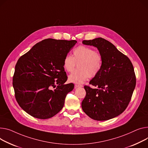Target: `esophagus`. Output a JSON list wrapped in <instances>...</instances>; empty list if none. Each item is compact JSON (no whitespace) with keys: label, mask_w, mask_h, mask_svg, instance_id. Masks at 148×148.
I'll use <instances>...</instances> for the list:
<instances>
[{"label":"esophagus","mask_w":148,"mask_h":148,"mask_svg":"<svg viewBox=\"0 0 148 148\" xmlns=\"http://www.w3.org/2000/svg\"><path fill=\"white\" fill-rule=\"evenodd\" d=\"M83 87V86L80 84H75V88H77V87Z\"/></svg>","instance_id":"34e87169"}]
</instances>
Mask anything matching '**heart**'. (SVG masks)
Returning <instances> with one entry per match:
<instances>
[{"instance_id":"obj_1","label":"heart","mask_w":148,"mask_h":148,"mask_svg":"<svg viewBox=\"0 0 148 148\" xmlns=\"http://www.w3.org/2000/svg\"><path fill=\"white\" fill-rule=\"evenodd\" d=\"M78 64V70L75 71L68 77L70 82L82 83L88 77H96L101 70L102 56L99 52L91 47L80 46L73 51V56L66 55L63 61L65 70L73 72Z\"/></svg>"}]
</instances>
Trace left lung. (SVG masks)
Segmentation results:
<instances>
[{"label":"left lung","instance_id":"obj_1","mask_svg":"<svg viewBox=\"0 0 148 148\" xmlns=\"http://www.w3.org/2000/svg\"><path fill=\"white\" fill-rule=\"evenodd\" d=\"M83 43L97 47L102 56V66L99 73L89 82L97 88L84 87L86 95L82 108L95 120L112 119L123 113L131 100L136 83L133 64L104 38L83 40Z\"/></svg>","mask_w":148,"mask_h":148}]
</instances>
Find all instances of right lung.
Returning a JSON list of instances; mask_svg holds the SVG:
<instances>
[{
	"label": "right lung",
	"instance_id": "add662e5",
	"mask_svg": "<svg viewBox=\"0 0 148 148\" xmlns=\"http://www.w3.org/2000/svg\"><path fill=\"white\" fill-rule=\"evenodd\" d=\"M76 43L45 39L19 58L13 87L18 103L29 115L48 119L62 109L66 95L74 87L73 83L65 84L63 61Z\"/></svg>",
	"mask_w": 148,
	"mask_h": 148
}]
</instances>
